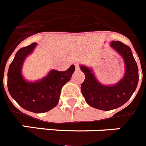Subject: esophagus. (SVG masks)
Returning a JSON list of instances; mask_svg holds the SVG:
<instances>
[{"instance_id": "1", "label": "esophagus", "mask_w": 146, "mask_h": 146, "mask_svg": "<svg viewBox=\"0 0 146 146\" xmlns=\"http://www.w3.org/2000/svg\"><path fill=\"white\" fill-rule=\"evenodd\" d=\"M80 68H79V66H78V65H77L76 64V70H79Z\"/></svg>"}]
</instances>
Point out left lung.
<instances>
[{"instance_id":"8db88e82","label":"left lung","mask_w":146,"mask_h":146,"mask_svg":"<svg viewBox=\"0 0 146 146\" xmlns=\"http://www.w3.org/2000/svg\"><path fill=\"white\" fill-rule=\"evenodd\" d=\"M110 46L121 56L124 62V75L116 84H102L96 78L92 68L80 65L85 75L81 86L85 101L91 107L102 111H111L125 104L135 92L139 80L138 68L131 48L119 40L111 41Z\"/></svg>"}]
</instances>
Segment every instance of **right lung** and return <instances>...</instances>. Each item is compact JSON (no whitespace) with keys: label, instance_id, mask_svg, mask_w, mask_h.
Listing matches in <instances>:
<instances>
[{"label":"right lung","instance_id":"add662e5","mask_svg":"<svg viewBox=\"0 0 146 146\" xmlns=\"http://www.w3.org/2000/svg\"><path fill=\"white\" fill-rule=\"evenodd\" d=\"M37 43L21 48L16 53L8 71L7 86L9 94L27 111L42 113L57 106L62 86L70 81L75 71L72 65L65 71L51 70L44 78L35 81L25 79L22 66L27 56L32 54Z\"/></svg>","mask_w":146,"mask_h":146}]
</instances>
